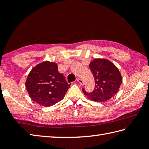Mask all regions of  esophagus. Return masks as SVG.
Segmentation results:
<instances>
[{
  "instance_id": "1",
  "label": "esophagus",
  "mask_w": 149,
  "mask_h": 149,
  "mask_svg": "<svg viewBox=\"0 0 149 149\" xmlns=\"http://www.w3.org/2000/svg\"><path fill=\"white\" fill-rule=\"evenodd\" d=\"M76 81H77L78 82V83H79L80 84H83V81H82V79H80V78H77Z\"/></svg>"
}]
</instances>
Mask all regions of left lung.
Listing matches in <instances>:
<instances>
[{
  "label": "left lung",
  "instance_id": "obj_1",
  "mask_svg": "<svg viewBox=\"0 0 149 149\" xmlns=\"http://www.w3.org/2000/svg\"><path fill=\"white\" fill-rule=\"evenodd\" d=\"M90 70L95 79V88L91 92L83 91L91 100L105 102L118 92L122 82L121 74L113 63L105 59H95L90 62Z\"/></svg>",
  "mask_w": 149,
  "mask_h": 149
}]
</instances>
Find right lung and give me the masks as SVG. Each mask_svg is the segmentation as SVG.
<instances>
[{
    "mask_svg": "<svg viewBox=\"0 0 149 149\" xmlns=\"http://www.w3.org/2000/svg\"><path fill=\"white\" fill-rule=\"evenodd\" d=\"M55 63L44 61L31 70L26 82L31 99L40 105L49 107L65 97L70 88Z\"/></svg>",
    "mask_w": 149,
    "mask_h": 149,
    "instance_id": "right-lung-1",
    "label": "right lung"
}]
</instances>
